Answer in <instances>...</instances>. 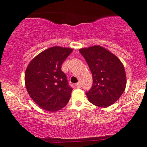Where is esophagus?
Returning a JSON list of instances; mask_svg holds the SVG:
<instances>
[{"instance_id": "1", "label": "esophagus", "mask_w": 147, "mask_h": 147, "mask_svg": "<svg viewBox=\"0 0 147 147\" xmlns=\"http://www.w3.org/2000/svg\"><path fill=\"white\" fill-rule=\"evenodd\" d=\"M75 86L77 88H80L81 87V84H80V82H78V83L75 84Z\"/></svg>"}]
</instances>
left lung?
Here are the masks:
<instances>
[{
  "mask_svg": "<svg viewBox=\"0 0 147 147\" xmlns=\"http://www.w3.org/2000/svg\"><path fill=\"white\" fill-rule=\"evenodd\" d=\"M86 60L93 78V85L86 92L92 104L106 108L120 98L126 85L122 62L116 55L100 46L79 50Z\"/></svg>",
  "mask_w": 147,
  "mask_h": 147,
  "instance_id": "8db88e82",
  "label": "left lung"
}]
</instances>
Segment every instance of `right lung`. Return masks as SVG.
Segmentation results:
<instances>
[{"instance_id":"1","label":"right lung","mask_w":147,"mask_h":147,"mask_svg":"<svg viewBox=\"0 0 147 147\" xmlns=\"http://www.w3.org/2000/svg\"><path fill=\"white\" fill-rule=\"evenodd\" d=\"M73 49L53 47L34 57L25 74V85L30 96L49 112L61 110L68 103L73 89L69 85L62 63Z\"/></svg>"}]
</instances>
